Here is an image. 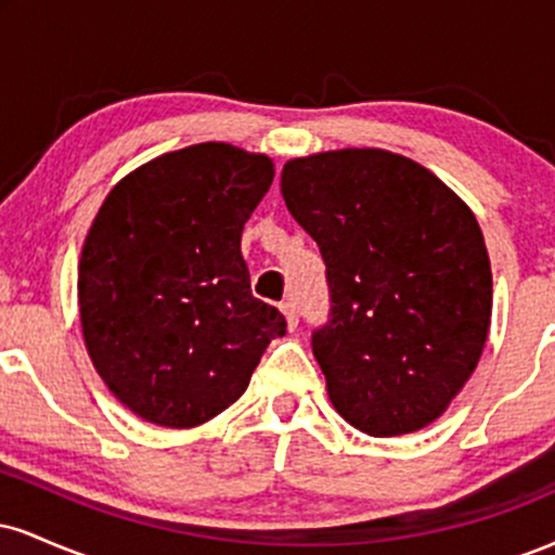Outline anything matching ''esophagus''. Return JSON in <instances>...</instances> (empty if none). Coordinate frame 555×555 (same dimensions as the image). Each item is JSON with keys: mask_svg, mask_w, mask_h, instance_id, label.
Listing matches in <instances>:
<instances>
[{"mask_svg": "<svg viewBox=\"0 0 555 555\" xmlns=\"http://www.w3.org/2000/svg\"><path fill=\"white\" fill-rule=\"evenodd\" d=\"M282 313L286 318V326H289V331L297 328V305L295 302H282Z\"/></svg>", "mask_w": 555, "mask_h": 555, "instance_id": "34e87169", "label": "esophagus"}]
</instances>
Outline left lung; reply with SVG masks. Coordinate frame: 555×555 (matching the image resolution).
Wrapping results in <instances>:
<instances>
[{
	"label": "left lung",
	"mask_w": 555,
	"mask_h": 555,
	"mask_svg": "<svg viewBox=\"0 0 555 555\" xmlns=\"http://www.w3.org/2000/svg\"><path fill=\"white\" fill-rule=\"evenodd\" d=\"M282 195L326 263L331 321L313 354L334 410L375 438L430 425L488 339L493 273L475 214L384 149L292 158Z\"/></svg>",
	"instance_id": "8db88e82"
}]
</instances>
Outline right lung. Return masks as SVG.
<instances>
[{
  "label": "right lung",
  "instance_id": "right-lung-1",
  "mask_svg": "<svg viewBox=\"0 0 555 555\" xmlns=\"http://www.w3.org/2000/svg\"><path fill=\"white\" fill-rule=\"evenodd\" d=\"M271 182L269 156L197 143L130 171L101 203L78 266L82 339L101 380L145 423H208L284 336L240 250Z\"/></svg>",
  "mask_w": 555,
  "mask_h": 555
}]
</instances>
